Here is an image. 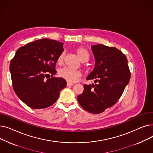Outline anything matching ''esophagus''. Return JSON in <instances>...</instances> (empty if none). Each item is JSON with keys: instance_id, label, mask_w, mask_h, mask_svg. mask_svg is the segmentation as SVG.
<instances>
[{"instance_id": "esophagus-1", "label": "esophagus", "mask_w": 153, "mask_h": 153, "mask_svg": "<svg viewBox=\"0 0 153 153\" xmlns=\"http://www.w3.org/2000/svg\"><path fill=\"white\" fill-rule=\"evenodd\" d=\"M71 85H74V84L68 82H67V86H71Z\"/></svg>"}]
</instances>
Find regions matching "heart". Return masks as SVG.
Wrapping results in <instances>:
<instances>
[{"mask_svg":"<svg viewBox=\"0 0 153 153\" xmlns=\"http://www.w3.org/2000/svg\"><path fill=\"white\" fill-rule=\"evenodd\" d=\"M76 52L79 59L82 61H87L89 59V54L85 49L83 48H78L76 49ZM64 53H62L58 58V63L61 64L64 60ZM59 76L69 82L74 83L77 81V79L81 76V72L77 70L71 69L68 68H63L59 70Z\"/></svg>","mask_w":153,"mask_h":153,"instance_id":"obj_1","label":"heart"}]
</instances>
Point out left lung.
<instances>
[{
    "mask_svg": "<svg viewBox=\"0 0 153 153\" xmlns=\"http://www.w3.org/2000/svg\"><path fill=\"white\" fill-rule=\"evenodd\" d=\"M91 50L95 67L86 79H94L97 84H84L77 100L84 110L97 114L117 102L131 75L126 56L117 48L99 44L92 46Z\"/></svg>",
    "mask_w": 153,
    "mask_h": 153,
    "instance_id": "left-lung-1",
    "label": "left lung"
}]
</instances>
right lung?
Here are the masks:
<instances>
[{
    "label": "right lung",
    "mask_w": 153,
    "mask_h": 153,
    "mask_svg": "<svg viewBox=\"0 0 153 153\" xmlns=\"http://www.w3.org/2000/svg\"><path fill=\"white\" fill-rule=\"evenodd\" d=\"M63 45L47 38L36 40L19 48L11 60L13 89L29 107L41 109L52 105L66 87L65 79L53 77ZM50 74L51 78H47Z\"/></svg>",
    "instance_id": "1"
}]
</instances>
